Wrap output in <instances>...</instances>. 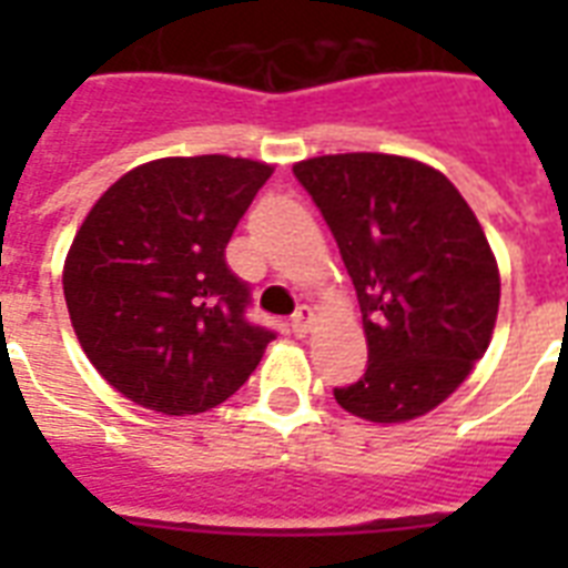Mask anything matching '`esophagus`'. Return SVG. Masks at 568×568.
<instances>
[{
	"instance_id": "esophagus-1",
	"label": "esophagus",
	"mask_w": 568,
	"mask_h": 568,
	"mask_svg": "<svg viewBox=\"0 0 568 568\" xmlns=\"http://www.w3.org/2000/svg\"><path fill=\"white\" fill-rule=\"evenodd\" d=\"M312 321H315V312H312L310 306H301V310L292 315V324H288V327L294 329V336H306L312 327Z\"/></svg>"
}]
</instances>
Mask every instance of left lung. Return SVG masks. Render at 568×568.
<instances>
[{"label": "left lung", "mask_w": 568, "mask_h": 568, "mask_svg": "<svg viewBox=\"0 0 568 568\" xmlns=\"http://www.w3.org/2000/svg\"><path fill=\"white\" fill-rule=\"evenodd\" d=\"M354 280L368 368L333 388L365 422L430 413L471 374L493 338L501 280L475 212L427 164L386 153L294 164Z\"/></svg>", "instance_id": "obj_1"}]
</instances>
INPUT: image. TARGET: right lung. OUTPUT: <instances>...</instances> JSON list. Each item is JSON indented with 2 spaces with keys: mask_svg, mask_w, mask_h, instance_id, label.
I'll use <instances>...</instances> for the list:
<instances>
[{
  "mask_svg": "<svg viewBox=\"0 0 568 568\" xmlns=\"http://www.w3.org/2000/svg\"><path fill=\"white\" fill-rule=\"evenodd\" d=\"M271 164L194 155L120 176L64 262V301L93 368L129 400L196 415L235 395L274 329L247 321L226 244Z\"/></svg>",
  "mask_w": 568,
  "mask_h": 568,
  "instance_id": "add662e5",
  "label": "right lung"
}]
</instances>
